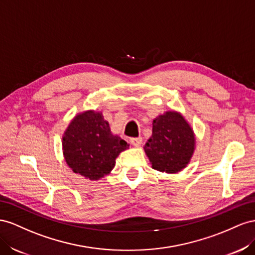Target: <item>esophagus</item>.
Listing matches in <instances>:
<instances>
[{
    "mask_svg": "<svg viewBox=\"0 0 255 255\" xmlns=\"http://www.w3.org/2000/svg\"><path fill=\"white\" fill-rule=\"evenodd\" d=\"M142 142H143V140H142L141 136H139V137H131V139H130V143H131L133 146H135V147H140Z\"/></svg>",
    "mask_w": 255,
    "mask_h": 255,
    "instance_id": "esophagus-1",
    "label": "esophagus"
}]
</instances>
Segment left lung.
Masks as SVG:
<instances>
[{"instance_id": "8db88e82", "label": "left lung", "mask_w": 255, "mask_h": 255, "mask_svg": "<svg viewBox=\"0 0 255 255\" xmlns=\"http://www.w3.org/2000/svg\"><path fill=\"white\" fill-rule=\"evenodd\" d=\"M194 144L193 131L183 115L169 111L152 121V134L144 150L152 169L177 173L190 161Z\"/></svg>"}]
</instances>
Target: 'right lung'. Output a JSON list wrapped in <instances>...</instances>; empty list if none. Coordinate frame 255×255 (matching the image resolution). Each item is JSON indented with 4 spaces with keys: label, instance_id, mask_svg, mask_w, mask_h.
Wrapping results in <instances>:
<instances>
[{
    "label": "right lung",
    "instance_id": "add662e5",
    "mask_svg": "<svg viewBox=\"0 0 255 255\" xmlns=\"http://www.w3.org/2000/svg\"><path fill=\"white\" fill-rule=\"evenodd\" d=\"M127 142L112 134L99 112L86 111L71 121L63 135V151L69 168L91 180L111 172Z\"/></svg>",
    "mask_w": 255,
    "mask_h": 255
}]
</instances>
